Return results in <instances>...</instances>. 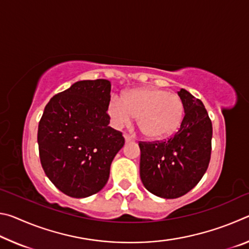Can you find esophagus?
<instances>
[{
  "instance_id": "esophagus-1",
  "label": "esophagus",
  "mask_w": 249,
  "mask_h": 249,
  "mask_svg": "<svg viewBox=\"0 0 249 249\" xmlns=\"http://www.w3.org/2000/svg\"><path fill=\"white\" fill-rule=\"evenodd\" d=\"M124 138H125V142H133L135 141L134 138L132 136H129L128 134H124Z\"/></svg>"
}]
</instances>
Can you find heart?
<instances>
[{
	"label": "heart",
	"instance_id": "heart-1",
	"mask_svg": "<svg viewBox=\"0 0 249 249\" xmlns=\"http://www.w3.org/2000/svg\"><path fill=\"white\" fill-rule=\"evenodd\" d=\"M107 113L119 128L137 117L138 127L144 136L160 140L179 128L184 108L179 95L157 88H140L125 92L122 100L112 98Z\"/></svg>",
	"mask_w": 249,
	"mask_h": 249
}]
</instances>
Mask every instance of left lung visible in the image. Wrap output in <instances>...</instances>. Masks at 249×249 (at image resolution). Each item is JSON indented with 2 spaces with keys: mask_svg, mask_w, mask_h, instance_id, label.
<instances>
[{
  "mask_svg": "<svg viewBox=\"0 0 249 249\" xmlns=\"http://www.w3.org/2000/svg\"><path fill=\"white\" fill-rule=\"evenodd\" d=\"M184 117L165 142H140V174L144 187L163 199H176L199 183L209 167L212 123L202 101L181 89Z\"/></svg>",
  "mask_w": 249,
  "mask_h": 249,
  "instance_id": "obj_1",
  "label": "left lung"
}]
</instances>
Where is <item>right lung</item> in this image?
<instances>
[{"mask_svg": "<svg viewBox=\"0 0 249 249\" xmlns=\"http://www.w3.org/2000/svg\"><path fill=\"white\" fill-rule=\"evenodd\" d=\"M111 82L82 80L53 96L38 125L39 158L48 179L71 197L102 190L115 155L124 146L122 133L109 127Z\"/></svg>", "mask_w": 249, "mask_h": 249, "instance_id": "1", "label": "right lung"}]
</instances>
